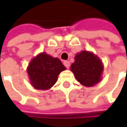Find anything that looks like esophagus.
<instances>
[{
    "instance_id": "esophagus-1",
    "label": "esophagus",
    "mask_w": 127,
    "mask_h": 127,
    "mask_svg": "<svg viewBox=\"0 0 127 127\" xmlns=\"http://www.w3.org/2000/svg\"><path fill=\"white\" fill-rule=\"evenodd\" d=\"M63 64L67 68H69V67H70V63L69 61H64Z\"/></svg>"
}]
</instances>
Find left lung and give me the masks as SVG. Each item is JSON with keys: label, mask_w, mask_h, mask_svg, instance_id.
Here are the masks:
<instances>
[{"label": "left lung", "mask_w": 127, "mask_h": 127, "mask_svg": "<svg viewBox=\"0 0 127 127\" xmlns=\"http://www.w3.org/2000/svg\"><path fill=\"white\" fill-rule=\"evenodd\" d=\"M104 66L101 60L93 53L82 51L75 57V62L71 64L70 70L80 84L92 87L101 80Z\"/></svg>", "instance_id": "8db88e82"}]
</instances>
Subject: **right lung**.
Masks as SVG:
<instances>
[{
  "label": "right lung",
  "mask_w": 127,
  "mask_h": 127,
  "mask_svg": "<svg viewBox=\"0 0 127 127\" xmlns=\"http://www.w3.org/2000/svg\"><path fill=\"white\" fill-rule=\"evenodd\" d=\"M65 69L58 58H54L46 53H41L30 62L27 72L34 88L48 90L54 86L59 74Z\"/></svg>",
  "instance_id": "add662e5"
}]
</instances>
